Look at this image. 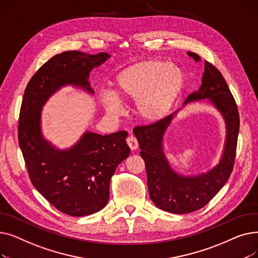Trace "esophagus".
Segmentation results:
<instances>
[{"instance_id": "1", "label": "esophagus", "mask_w": 258, "mask_h": 258, "mask_svg": "<svg viewBox=\"0 0 258 258\" xmlns=\"http://www.w3.org/2000/svg\"><path fill=\"white\" fill-rule=\"evenodd\" d=\"M126 143H127V145L130 146V148H131L132 151H136L137 148H138V146H139L137 139L135 138L134 136H128L127 139H126Z\"/></svg>"}]
</instances>
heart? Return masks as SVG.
Masks as SVG:
<instances>
[{"instance_id": "obj_1", "label": "heart", "mask_w": 258, "mask_h": 258, "mask_svg": "<svg viewBox=\"0 0 258 258\" xmlns=\"http://www.w3.org/2000/svg\"><path fill=\"white\" fill-rule=\"evenodd\" d=\"M185 85L181 68L163 60H146L122 70L115 79L114 92L102 96L106 113L119 116L120 101L135 102V113L146 123L164 118L177 101Z\"/></svg>"}]
</instances>
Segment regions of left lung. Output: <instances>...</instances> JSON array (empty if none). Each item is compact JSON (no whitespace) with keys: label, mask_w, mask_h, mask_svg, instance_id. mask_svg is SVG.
Here are the masks:
<instances>
[{"label":"left lung","mask_w":258,"mask_h":258,"mask_svg":"<svg viewBox=\"0 0 258 258\" xmlns=\"http://www.w3.org/2000/svg\"><path fill=\"white\" fill-rule=\"evenodd\" d=\"M187 54L196 61H201L198 54ZM204 99H209L226 123L223 156L219 164L207 172L192 177L182 175L171 168L165 157L164 134L179 111L151 125L134 128L141 150L140 155L145 162L150 198L158 208L164 211L184 214L203 208L221 190L232 172L239 130L237 105L221 72L206 60L200 89L189 95L183 105Z\"/></svg>","instance_id":"1"}]
</instances>
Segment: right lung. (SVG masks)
<instances>
[{
  "mask_svg": "<svg viewBox=\"0 0 258 258\" xmlns=\"http://www.w3.org/2000/svg\"><path fill=\"white\" fill-rule=\"evenodd\" d=\"M110 55L67 51L50 58L27 85L19 119V144L36 190L71 216L101 210L110 198V181L130 155L127 132L104 135L86 132L68 150H58L42 134V108L61 87L71 85L94 94L90 72Z\"/></svg>",
  "mask_w": 258,
  "mask_h": 258,
  "instance_id": "right-lung-1",
  "label": "right lung"
}]
</instances>
